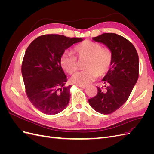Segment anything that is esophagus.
<instances>
[{
	"label": "esophagus",
	"instance_id": "1",
	"mask_svg": "<svg viewBox=\"0 0 154 154\" xmlns=\"http://www.w3.org/2000/svg\"><path fill=\"white\" fill-rule=\"evenodd\" d=\"M78 87H80V88H85L87 87L86 86H80V85H78Z\"/></svg>",
	"mask_w": 154,
	"mask_h": 154
}]
</instances>
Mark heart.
I'll return each instance as SVG.
<instances>
[{
	"label": "heart",
	"instance_id": "b5f03b06",
	"mask_svg": "<svg viewBox=\"0 0 154 154\" xmlns=\"http://www.w3.org/2000/svg\"><path fill=\"white\" fill-rule=\"evenodd\" d=\"M74 52L79 60H86L85 71L76 73L71 78L73 84L86 86L97 76H104L108 72L112 62V53L108 48L90 40H85L77 45ZM60 65L68 74H73L78 69L76 58L71 53H65L60 58Z\"/></svg>",
	"mask_w": 154,
	"mask_h": 154
}]
</instances>
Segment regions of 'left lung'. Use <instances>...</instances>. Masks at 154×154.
I'll return each mask as SVG.
<instances>
[{"label": "left lung", "mask_w": 154, "mask_h": 154, "mask_svg": "<svg viewBox=\"0 0 154 154\" xmlns=\"http://www.w3.org/2000/svg\"><path fill=\"white\" fill-rule=\"evenodd\" d=\"M92 40L112 51V62L102 80L105 88L97 87V95L88 103L97 112L109 114L120 108L131 94L139 76V57L134 45L117 34L103 33Z\"/></svg>", "instance_id": "obj_1"}]
</instances>
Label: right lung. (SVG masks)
I'll use <instances>...</instances> for the list:
<instances>
[{"mask_svg": "<svg viewBox=\"0 0 154 154\" xmlns=\"http://www.w3.org/2000/svg\"><path fill=\"white\" fill-rule=\"evenodd\" d=\"M82 38L61 35H46L34 40L27 48L22 74L27 97L42 112L54 115L63 111L71 98L66 86L67 76L60 65L65 51Z\"/></svg>", "mask_w": 154, "mask_h": 154, "instance_id": "1", "label": "right lung"}]
</instances>
